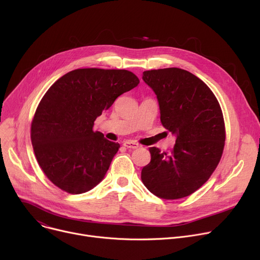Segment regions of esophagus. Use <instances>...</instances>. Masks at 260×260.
Listing matches in <instances>:
<instances>
[{"label":"esophagus","mask_w":260,"mask_h":260,"mask_svg":"<svg viewBox=\"0 0 260 260\" xmlns=\"http://www.w3.org/2000/svg\"><path fill=\"white\" fill-rule=\"evenodd\" d=\"M123 146H125L126 148H132V149H136L138 147H140V145L134 142V141H129V140H126L123 142Z\"/></svg>","instance_id":"34e87169"}]
</instances>
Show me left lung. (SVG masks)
Segmentation results:
<instances>
[{"instance_id":"obj_1","label":"left lung","mask_w":260,"mask_h":260,"mask_svg":"<svg viewBox=\"0 0 260 260\" xmlns=\"http://www.w3.org/2000/svg\"><path fill=\"white\" fill-rule=\"evenodd\" d=\"M157 95L162 125L177 136L170 152L149 147L141 179L155 197L178 200L192 194L217 167L226 140L219 103L203 80L183 69L144 71Z\"/></svg>"}]
</instances>
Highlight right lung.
Masks as SVG:
<instances>
[{
    "label": "right lung",
    "instance_id": "1",
    "mask_svg": "<svg viewBox=\"0 0 260 260\" xmlns=\"http://www.w3.org/2000/svg\"><path fill=\"white\" fill-rule=\"evenodd\" d=\"M139 82L127 70L86 68L50 86L33 116L30 136L40 167L56 187L79 194L105 178L120 144L94 132V121Z\"/></svg>",
    "mask_w": 260,
    "mask_h": 260
}]
</instances>
